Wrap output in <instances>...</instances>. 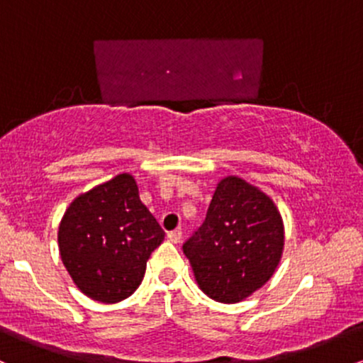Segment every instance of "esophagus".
I'll list each match as a JSON object with an SVG mask.
<instances>
[{
	"instance_id": "34e87169",
	"label": "esophagus",
	"mask_w": 363,
	"mask_h": 363,
	"mask_svg": "<svg viewBox=\"0 0 363 363\" xmlns=\"http://www.w3.org/2000/svg\"><path fill=\"white\" fill-rule=\"evenodd\" d=\"M167 239L170 240V242H174V244L181 242V239H182V232L179 230V228H176V230H170L169 234H167Z\"/></svg>"
}]
</instances>
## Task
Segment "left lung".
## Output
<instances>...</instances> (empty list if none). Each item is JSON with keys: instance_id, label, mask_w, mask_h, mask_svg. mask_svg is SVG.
<instances>
[{"instance_id": "obj_1", "label": "left lung", "mask_w": 363, "mask_h": 363, "mask_svg": "<svg viewBox=\"0 0 363 363\" xmlns=\"http://www.w3.org/2000/svg\"><path fill=\"white\" fill-rule=\"evenodd\" d=\"M285 232L269 196L228 176L216 186L206 218L182 245L194 278L210 298L235 303L273 277Z\"/></svg>"}]
</instances>
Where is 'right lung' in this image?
<instances>
[{"instance_id": "1", "label": "right lung", "mask_w": 363, "mask_h": 363, "mask_svg": "<svg viewBox=\"0 0 363 363\" xmlns=\"http://www.w3.org/2000/svg\"><path fill=\"white\" fill-rule=\"evenodd\" d=\"M165 232L141 203L136 181L119 174L80 194L60 223L57 242L74 285L97 302L128 298Z\"/></svg>"}]
</instances>
